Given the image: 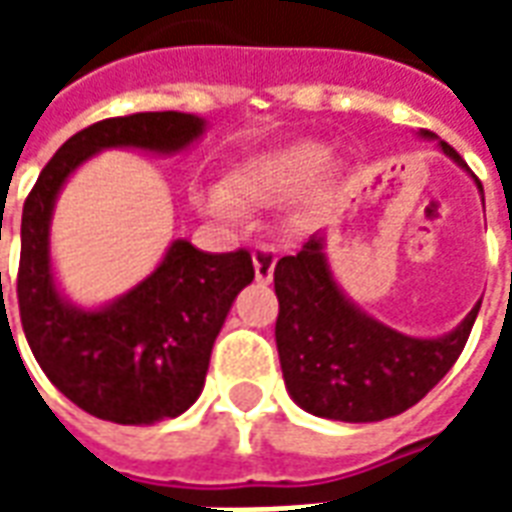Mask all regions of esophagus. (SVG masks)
Instances as JSON below:
<instances>
[{
	"label": "esophagus",
	"mask_w": 512,
	"mask_h": 512,
	"mask_svg": "<svg viewBox=\"0 0 512 512\" xmlns=\"http://www.w3.org/2000/svg\"><path fill=\"white\" fill-rule=\"evenodd\" d=\"M252 263H255L257 282H271V277H274V266H277V249L268 244L255 246Z\"/></svg>",
	"instance_id": "34e87169"
}]
</instances>
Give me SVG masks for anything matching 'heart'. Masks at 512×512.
Returning a JSON list of instances; mask_svg holds the SVG:
<instances>
[{"label": "heart", "instance_id": "heart-1", "mask_svg": "<svg viewBox=\"0 0 512 512\" xmlns=\"http://www.w3.org/2000/svg\"><path fill=\"white\" fill-rule=\"evenodd\" d=\"M329 164V150L318 142H293L246 161L233 172V191L227 186H205L197 191L200 208L219 222L238 224L244 219V202L274 205L299 194Z\"/></svg>", "mask_w": 512, "mask_h": 512}]
</instances>
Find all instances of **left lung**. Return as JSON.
I'll use <instances>...</instances> for the list:
<instances>
[{
  "instance_id": "1",
  "label": "left lung",
  "mask_w": 512,
  "mask_h": 512,
  "mask_svg": "<svg viewBox=\"0 0 512 512\" xmlns=\"http://www.w3.org/2000/svg\"><path fill=\"white\" fill-rule=\"evenodd\" d=\"M419 136L436 139L430 131ZM439 147L472 172L455 147L441 139ZM474 183L483 191L480 180ZM274 290L279 365L290 397L315 417L337 422H378L419 403L461 356L483 304L477 301L441 337L422 340L395 332L359 310L334 282L323 235H312L299 255L279 260Z\"/></svg>"
}]
</instances>
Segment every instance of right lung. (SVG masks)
Instances as JSON below:
<instances>
[{
    "instance_id": "obj_1",
    "label": "right lung",
    "mask_w": 512,
    "mask_h": 512,
    "mask_svg": "<svg viewBox=\"0 0 512 512\" xmlns=\"http://www.w3.org/2000/svg\"><path fill=\"white\" fill-rule=\"evenodd\" d=\"M205 120L186 112L109 117L73 134L29 191L21 216L18 310L32 354L62 395L106 422L153 425L200 397L213 340L235 296L255 279L246 249L211 255L172 241L158 268L98 310L65 299L54 282L49 227L65 180L109 147L180 153ZM2 290V274H0Z\"/></svg>"
}]
</instances>
